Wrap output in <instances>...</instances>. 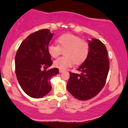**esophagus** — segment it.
<instances>
[{
    "label": "esophagus",
    "mask_w": 128,
    "mask_h": 128,
    "mask_svg": "<svg viewBox=\"0 0 128 128\" xmlns=\"http://www.w3.org/2000/svg\"><path fill=\"white\" fill-rule=\"evenodd\" d=\"M59 72H60V73H62V72H64V70H62V69H59Z\"/></svg>",
    "instance_id": "obj_1"
}]
</instances>
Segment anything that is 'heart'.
I'll return each instance as SVG.
<instances>
[{
  "label": "heart",
  "mask_w": 128,
  "mask_h": 128,
  "mask_svg": "<svg viewBox=\"0 0 128 128\" xmlns=\"http://www.w3.org/2000/svg\"><path fill=\"white\" fill-rule=\"evenodd\" d=\"M58 45L50 44L48 52L52 58H57L62 51L65 56L61 57L54 61V66L64 70L73 66L74 62L80 64L87 58L89 52V44L80 37L72 34H64L56 40Z\"/></svg>",
  "instance_id": "obj_1"
}]
</instances>
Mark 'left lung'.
Here are the masks:
<instances>
[{
    "label": "left lung",
    "instance_id": "left-lung-1",
    "mask_svg": "<svg viewBox=\"0 0 128 128\" xmlns=\"http://www.w3.org/2000/svg\"><path fill=\"white\" fill-rule=\"evenodd\" d=\"M89 52L77 70L70 72L67 89L76 98L87 100L96 96L105 84L109 71V60L105 46L98 39L88 40Z\"/></svg>",
    "mask_w": 128,
    "mask_h": 128
}]
</instances>
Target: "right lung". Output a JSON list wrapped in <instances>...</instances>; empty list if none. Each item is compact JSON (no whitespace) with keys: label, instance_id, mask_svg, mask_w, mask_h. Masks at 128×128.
<instances>
[{"label":"right lung","instance_id":"add662e5","mask_svg":"<svg viewBox=\"0 0 128 128\" xmlns=\"http://www.w3.org/2000/svg\"><path fill=\"white\" fill-rule=\"evenodd\" d=\"M53 33L43 29L30 34L20 44L15 55V73L20 87L32 98H39L51 90V77L59 74L58 68L42 70L52 64L48 46Z\"/></svg>","mask_w":128,"mask_h":128}]
</instances>
